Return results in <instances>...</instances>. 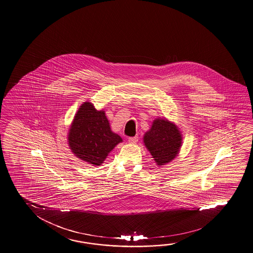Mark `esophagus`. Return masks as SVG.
<instances>
[{"instance_id":"34e87169","label":"esophagus","mask_w":253,"mask_h":253,"mask_svg":"<svg viewBox=\"0 0 253 253\" xmlns=\"http://www.w3.org/2000/svg\"><path fill=\"white\" fill-rule=\"evenodd\" d=\"M128 141L129 144H136L137 141H138V137L135 136V137H128Z\"/></svg>"}]
</instances>
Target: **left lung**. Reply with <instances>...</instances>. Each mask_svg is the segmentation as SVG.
<instances>
[{"label":"left lung","mask_w":253,"mask_h":253,"mask_svg":"<svg viewBox=\"0 0 253 253\" xmlns=\"http://www.w3.org/2000/svg\"><path fill=\"white\" fill-rule=\"evenodd\" d=\"M144 143L158 166H162L177 155L182 137L174 124L164 119H156L149 131L145 133Z\"/></svg>","instance_id":"left-lung-1"}]
</instances>
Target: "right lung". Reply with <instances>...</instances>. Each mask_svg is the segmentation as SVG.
Instances as JSON below:
<instances>
[{"mask_svg": "<svg viewBox=\"0 0 253 253\" xmlns=\"http://www.w3.org/2000/svg\"><path fill=\"white\" fill-rule=\"evenodd\" d=\"M68 140L77 157L96 166L103 163L108 153L123 141L119 135L111 131L105 112L96 110L90 102L80 106Z\"/></svg>", "mask_w": 253, "mask_h": 253, "instance_id": "obj_1", "label": "right lung"}]
</instances>
